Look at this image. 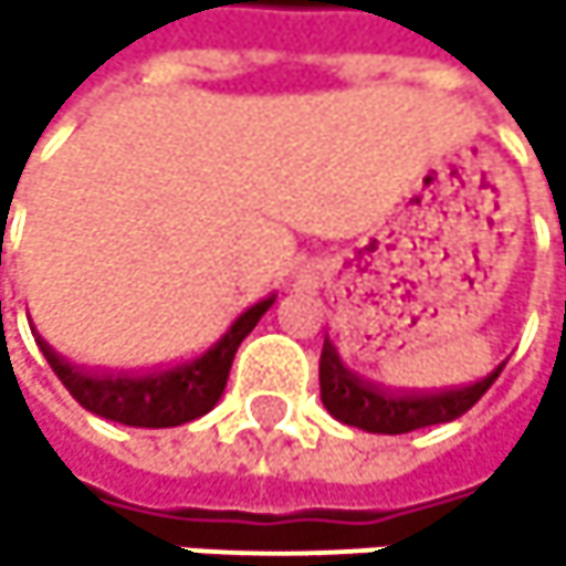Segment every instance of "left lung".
<instances>
[{"label":"left lung","instance_id":"1","mask_svg":"<svg viewBox=\"0 0 566 566\" xmlns=\"http://www.w3.org/2000/svg\"><path fill=\"white\" fill-rule=\"evenodd\" d=\"M503 374L499 363L489 377L459 387V390H441V394H390L374 384H366L356 377L353 369L339 359V349L325 339L322 359H318V387H322V403L325 410L349 424L363 428L369 434H407L418 428L431 424H448L454 418H462L465 410L495 384V377Z\"/></svg>","mask_w":566,"mask_h":566}]
</instances>
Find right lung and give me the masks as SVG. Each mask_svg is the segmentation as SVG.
I'll list each match as a JSON object with an SVG mask.
<instances>
[{"instance_id": "right-lung-1", "label": "right lung", "mask_w": 566, "mask_h": 566, "mask_svg": "<svg viewBox=\"0 0 566 566\" xmlns=\"http://www.w3.org/2000/svg\"><path fill=\"white\" fill-rule=\"evenodd\" d=\"M271 305H274V295L244 308L203 356L159 369V374H142V377L87 374V369L71 366L60 353H53L46 339H36V343L46 363L53 366V374L60 377V384L67 387L71 397L81 407H87L91 415L128 424V428H176V424L203 418L207 410L217 407L230 377L237 346L244 343V336L254 329Z\"/></svg>"}]
</instances>
